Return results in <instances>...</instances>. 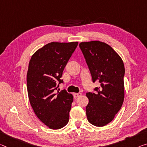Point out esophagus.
Instances as JSON below:
<instances>
[{"instance_id": "1", "label": "esophagus", "mask_w": 147, "mask_h": 147, "mask_svg": "<svg viewBox=\"0 0 147 147\" xmlns=\"http://www.w3.org/2000/svg\"><path fill=\"white\" fill-rule=\"evenodd\" d=\"M81 95V93H80V92H78V93H74V98H77V97H79Z\"/></svg>"}]
</instances>
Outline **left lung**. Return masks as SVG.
<instances>
[{"mask_svg":"<svg viewBox=\"0 0 147 147\" xmlns=\"http://www.w3.org/2000/svg\"><path fill=\"white\" fill-rule=\"evenodd\" d=\"M80 47L84 55L93 82L100 86L95 92H87L86 107L88 121L97 127L111 122L121 109L124 100L123 60L110 45L99 40L81 42Z\"/></svg>","mask_w":147,"mask_h":147,"instance_id":"8db88e82","label":"left lung"}]
</instances>
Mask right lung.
I'll use <instances>...</instances> for the list:
<instances>
[{
    "label": "right lung",
    "instance_id": "right-lung-1",
    "mask_svg": "<svg viewBox=\"0 0 147 147\" xmlns=\"http://www.w3.org/2000/svg\"><path fill=\"white\" fill-rule=\"evenodd\" d=\"M78 42H52L35 52L27 73L29 100L36 116L47 127L58 129L68 123L74 97L58 91L66 64Z\"/></svg>",
    "mask_w": 147,
    "mask_h": 147
}]
</instances>
